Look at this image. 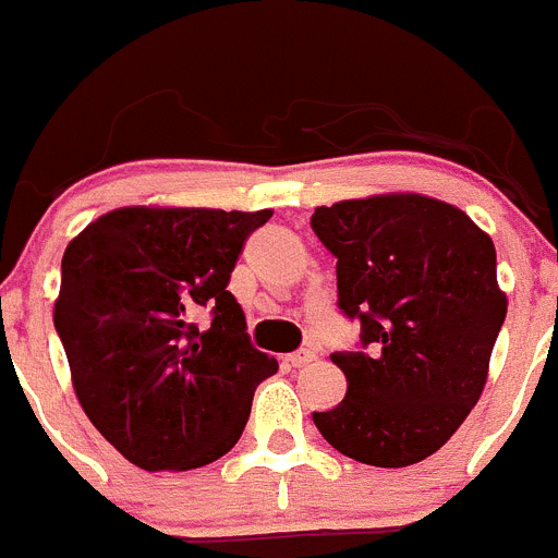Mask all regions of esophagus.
<instances>
[{
    "label": "esophagus",
    "mask_w": 558,
    "mask_h": 558,
    "mask_svg": "<svg viewBox=\"0 0 558 558\" xmlns=\"http://www.w3.org/2000/svg\"><path fill=\"white\" fill-rule=\"evenodd\" d=\"M313 360H315V352H310V349H302V352L288 354V357H284V363H288V366H293V368H302V366H307V363H313Z\"/></svg>",
    "instance_id": "esophagus-1"
}]
</instances>
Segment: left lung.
I'll return each instance as SVG.
<instances>
[{
  "instance_id": "8db88e82",
  "label": "left lung",
  "mask_w": 558,
  "mask_h": 558,
  "mask_svg": "<svg viewBox=\"0 0 558 558\" xmlns=\"http://www.w3.org/2000/svg\"><path fill=\"white\" fill-rule=\"evenodd\" d=\"M313 231L338 259V304L368 352H335L347 397L313 413L343 456L411 466L447 445L481 399L509 299L492 236L418 192L318 206Z\"/></svg>"
}]
</instances>
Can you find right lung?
<instances>
[{
	"instance_id": "right-lung-1",
	"label": "right lung",
	"mask_w": 558,
	"mask_h": 558,
	"mask_svg": "<svg viewBox=\"0 0 558 558\" xmlns=\"http://www.w3.org/2000/svg\"><path fill=\"white\" fill-rule=\"evenodd\" d=\"M270 209L122 206L66 245L52 322L72 388L113 450L147 472L198 470L243 436L279 363L251 347L229 293L236 256ZM216 318L201 333L191 315Z\"/></svg>"
}]
</instances>
